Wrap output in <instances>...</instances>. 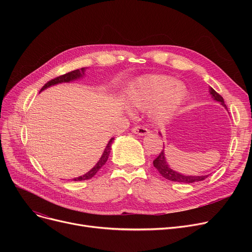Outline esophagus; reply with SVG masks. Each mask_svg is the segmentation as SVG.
<instances>
[{"mask_svg": "<svg viewBox=\"0 0 252 252\" xmlns=\"http://www.w3.org/2000/svg\"><path fill=\"white\" fill-rule=\"evenodd\" d=\"M131 130H133L134 134L138 136H145L149 133V129L143 126H135Z\"/></svg>", "mask_w": 252, "mask_h": 252, "instance_id": "obj_1", "label": "esophagus"}]
</instances>
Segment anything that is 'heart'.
Here are the masks:
<instances>
[{
	"instance_id": "1",
	"label": "heart",
	"mask_w": 252,
	"mask_h": 252,
	"mask_svg": "<svg viewBox=\"0 0 252 252\" xmlns=\"http://www.w3.org/2000/svg\"><path fill=\"white\" fill-rule=\"evenodd\" d=\"M187 98V89L166 75H146L130 86L128 99L134 107L146 109L156 122L173 116Z\"/></svg>"
}]
</instances>
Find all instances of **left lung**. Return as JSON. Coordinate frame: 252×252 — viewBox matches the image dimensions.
I'll list each match as a JSON object with an SVG mask.
<instances>
[{"label":"left lung","mask_w":252,"mask_h":252,"mask_svg":"<svg viewBox=\"0 0 252 252\" xmlns=\"http://www.w3.org/2000/svg\"><path fill=\"white\" fill-rule=\"evenodd\" d=\"M209 93H210L211 97H213L216 101L220 102V104L223 106V107L227 108V106H226V104H224L222 97L219 94V93H217L213 88L209 89ZM153 165L158 171H159V174L163 178H165L166 180H169V181H173V182L189 184V183H194V182H198V181H203L208 177V176H184V175L177 173V171L173 170L171 168H169V166L166 163L165 157H164V150H162L159 153V155H158L153 160Z\"/></svg>","instance_id":"left-lung-1"}]
</instances>
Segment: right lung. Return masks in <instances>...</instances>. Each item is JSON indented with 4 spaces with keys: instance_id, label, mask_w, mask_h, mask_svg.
Returning <instances> with one entry per match:
<instances>
[{
    "instance_id": "add662e5",
    "label": "right lung",
    "mask_w": 252,
    "mask_h": 252,
    "mask_svg": "<svg viewBox=\"0 0 252 252\" xmlns=\"http://www.w3.org/2000/svg\"><path fill=\"white\" fill-rule=\"evenodd\" d=\"M84 71H85V68H81V70H79V69H75V70H72V71H70V72H67V73H65V74L59 75V76H57V77H55V78L51 79V81H49V82L41 89V91L47 89L48 87L54 86V85H57V84H60V83H68V82H70V81H73V79H77V78H79L81 76H83V74H85ZM113 140H114V138H111L110 141L108 142L107 146H106V148H105V150H104V152H103V154H102V156H101V158H100V160L97 162V164H96L94 167H93L90 171H88V173H87L86 175H84V176H82V177L75 178V179H73V181H85V180H90V179H92L93 177H94V176L97 174V171L106 163V161H107V159H108V156H109L110 150H111V144H112Z\"/></svg>"
}]
</instances>
